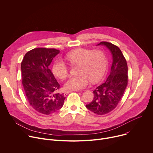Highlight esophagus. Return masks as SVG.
<instances>
[{
	"label": "esophagus",
	"mask_w": 153,
	"mask_h": 153,
	"mask_svg": "<svg viewBox=\"0 0 153 153\" xmlns=\"http://www.w3.org/2000/svg\"><path fill=\"white\" fill-rule=\"evenodd\" d=\"M72 91H65V92H64V95H67V94H69V93H71Z\"/></svg>",
	"instance_id": "1"
}]
</instances>
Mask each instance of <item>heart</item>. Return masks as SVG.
Returning <instances> with one entry per match:
<instances>
[{
  "mask_svg": "<svg viewBox=\"0 0 153 153\" xmlns=\"http://www.w3.org/2000/svg\"><path fill=\"white\" fill-rule=\"evenodd\" d=\"M66 59L72 64H79L78 76H72L64 84L67 90L78 91L86 87L89 80L92 82L100 81L105 75L108 59L104 51L78 48L68 53ZM69 67L61 59L53 65V74L59 79H65L69 74Z\"/></svg>",
  "mask_w": 153,
  "mask_h": 153,
  "instance_id": "b5f03b06",
  "label": "heart"
}]
</instances>
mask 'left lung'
Segmentation results:
<instances>
[{
	"instance_id": "obj_1",
	"label": "left lung",
	"mask_w": 153,
	"mask_h": 153,
	"mask_svg": "<svg viewBox=\"0 0 153 153\" xmlns=\"http://www.w3.org/2000/svg\"><path fill=\"white\" fill-rule=\"evenodd\" d=\"M98 45H105L111 52L113 62L106 81L94 91V98L86 105L97 115H105L114 110L122 99L128 85V65L122 51L117 45L102 41Z\"/></svg>"
}]
</instances>
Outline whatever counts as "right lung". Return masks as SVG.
Masks as SVG:
<instances>
[{
    "label": "right lung",
    "mask_w": 153,
    "mask_h": 153,
    "mask_svg": "<svg viewBox=\"0 0 153 153\" xmlns=\"http://www.w3.org/2000/svg\"><path fill=\"white\" fill-rule=\"evenodd\" d=\"M59 50L38 47L25 55L21 62L22 82L31 106L38 112L50 115L60 109L65 97L58 93L60 85L48 66Z\"/></svg>",
    "instance_id": "right-lung-1"
}]
</instances>
